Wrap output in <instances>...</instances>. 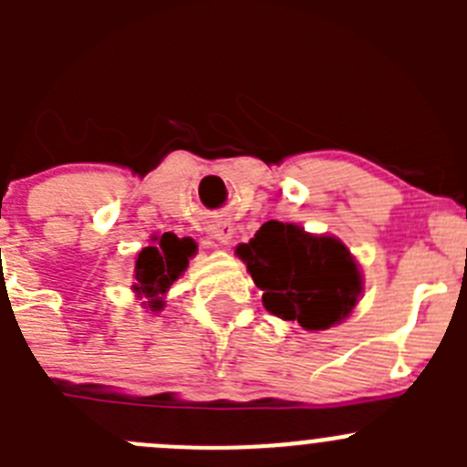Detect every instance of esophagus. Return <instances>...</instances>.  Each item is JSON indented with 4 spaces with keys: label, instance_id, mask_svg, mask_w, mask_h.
Wrapping results in <instances>:
<instances>
[{
    "label": "esophagus",
    "instance_id": "1",
    "mask_svg": "<svg viewBox=\"0 0 467 467\" xmlns=\"http://www.w3.org/2000/svg\"><path fill=\"white\" fill-rule=\"evenodd\" d=\"M210 237L216 239L219 244H230L234 237V225L230 221H216V223L210 225Z\"/></svg>",
    "mask_w": 467,
    "mask_h": 467
}]
</instances>
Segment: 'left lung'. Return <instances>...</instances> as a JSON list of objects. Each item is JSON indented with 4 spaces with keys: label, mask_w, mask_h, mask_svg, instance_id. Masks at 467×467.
Returning a JSON list of instances; mask_svg holds the SVG:
<instances>
[{
    "label": "left lung",
    "mask_w": 467,
    "mask_h": 467,
    "mask_svg": "<svg viewBox=\"0 0 467 467\" xmlns=\"http://www.w3.org/2000/svg\"><path fill=\"white\" fill-rule=\"evenodd\" d=\"M237 255L264 291V307L305 329L341 323L361 294L350 251L338 239L317 237L294 223L266 221Z\"/></svg>",
    "instance_id": "8db88e82"
}]
</instances>
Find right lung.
I'll list each match as a JSON object with an SVG mask.
<instances>
[{
  "label": "right lung",
  "mask_w": 467,
  "mask_h": 467,
  "mask_svg": "<svg viewBox=\"0 0 467 467\" xmlns=\"http://www.w3.org/2000/svg\"><path fill=\"white\" fill-rule=\"evenodd\" d=\"M194 251L190 237L178 239L173 233L155 237L153 246L142 248L135 262V294L149 300L150 309L162 307V296L182 275Z\"/></svg>",
  "instance_id": "1"
}]
</instances>
